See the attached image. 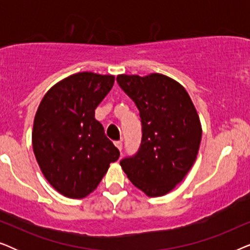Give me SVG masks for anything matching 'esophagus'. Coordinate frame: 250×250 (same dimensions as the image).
Segmentation results:
<instances>
[{"instance_id":"1","label":"esophagus","mask_w":250,"mask_h":250,"mask_svg":"<svg viewBox=\"0 0 250 250\" xmlns=\"http://www.w3.org/2000/svg\"><path fill=\"white\" fill-rule=\"evenodd\" d=\"M115 146H117V149L119 150V151H122V149H123V143H122L121 141H116V142H115Z\"/></svg>"}]
</instances>
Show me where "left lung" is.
Segmentation results:
<instances>
[{
    "label": "left lung",
    "instance_id": "8db88e82",
    "mask_svg": "<svg viewBox=\"0 0 250 250\" xmlns=\"http://www.w3.org/2000/svg\"><path fill=\"white\" fill-rule=\"evenodd\" d=\"M123 91L135 102L142 141L135 156L121 160L129 181L148 197L172 191L196 162L201 124L186 88L166 75H118Z\"/></svg>",
    "mask_w": 250,
    "mask_h": 250
}]
</instances>
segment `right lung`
Returning <instances> with one entry per match:
<instances>
[{
	"mask_svg": "<svg viewBox=\"0 0 250 250\" xmlns=\"http://www.w3.org/2000/svg\"><path fill=\"white\" fill-rule=\"evenodd\" d=\"M114 75L83 71L46 92L37 108L33 150L43 175L64 197L83 199L97 189L119 150L94 117Z\"/></svg>",
	"mask_w": 250,
	"mask_h": 250,
	"instance_id": "obj_1",
	"label": "right lung"
}]
</instances>
